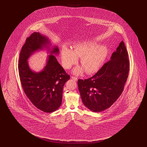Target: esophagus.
<instances>
[{
  "mask_svg": "<svg viewBox=\"0 0 147 147\" xmlns=\"http://www.w3.org/2000/svg\"><path fill=\"white\" fill-rule=\"evenodd\" d=\"M71 78H72L73 80H75V81H77L78 78L77 77H74V76H72L71 77Z\"/></svg>",
  "mask_w": 147,
  "mask_h": 147,
  "instance_id": "esophagus-1",
  "label": "esophagus"
}]
</instances>
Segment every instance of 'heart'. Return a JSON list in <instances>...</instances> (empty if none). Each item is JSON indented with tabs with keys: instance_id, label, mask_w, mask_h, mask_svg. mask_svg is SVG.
<instances>
[{
	"instance_id": "1",
	"label": "heart",
	"mask_w": 147,
	"mask_h": 147,
	"mask_svg": "<svg viewBox=\"0 0 147 147\" xmlns=\"http://www.w3.org/2000/svg\"><path fill=\"white\" fill-rule=\"evenodd\" d=\"M108 53L106 46L96 45L93 42H84L74 45L72 50L64 48L61 51L62 64L65 68H70L81 57L80 63L86 72L91 74L98 69ZM82 67L76 68L74 72L79 75L83 71Z\"/></svg>"
}]
</instances>
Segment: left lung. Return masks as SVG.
<instances>
[{"label": "left lung", "instance_id": "left-lung-1", "mask_svg": "<svg viewBox=\"0 0 147 147\" xmlns=\"http://www.w3.org/2000/svg\"><path fill=\"white\" fill-rule=\"evenodd\" d=\"M129 62L124 43L121 42L111 59L93 76L78 80L83 104L93 112L111 107L120 96L128 78Z\"/></svg>", "mask_w": 147, "mask_h": 147}]
</instances>
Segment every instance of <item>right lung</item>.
I'll return each instance as SVG.
<instances>
[{
    "label": "right lung",
    "mask_w": 147,
    "mask_h": 147,
    "mask_svg": "<svg viewBox=\"0 0 147 147\" xmlns=\"http://www.w3.org/2000/svg\"><path fill=\"white\" fill-rule=\"evenodd\" d=\"M48 38L39 32H33L22 48L19 57L18 69L20 79L24 93L38 109L50 113L60 107L62 102L63 87L70 79L64 68L53 54L48 56L47 65L40 72L32 71L27 59L35 51L48 47ZM55 47L51 54H58Z\"/></svg>",
    "instance_id": "1"
}]
</instances>
